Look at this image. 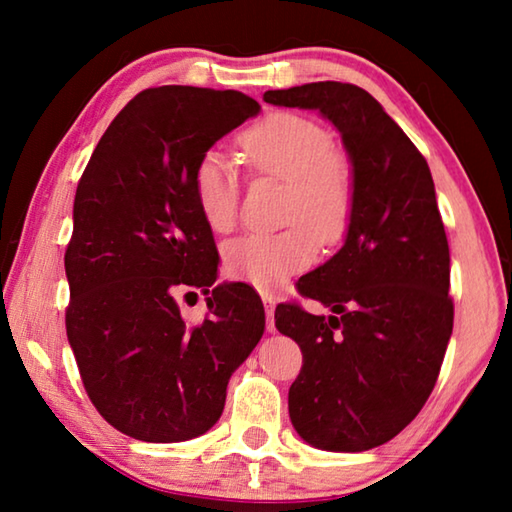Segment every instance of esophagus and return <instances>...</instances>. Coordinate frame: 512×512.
Listing matches in <instances>:
<instances>
[{"instance_id":"1","label":"esophagus","mask_w":512,"mask_h":512,"mask_svg":"<svg viewBox=\"0 0 512 512\" xmlns=\"http://www.w3.org/2000/svg\"><path fill=\"white\" fill-rule=\"evenodd\" d=\"M264 309H266V329L275 334V298L264 296Z\"/></svg>"}]
</instances>
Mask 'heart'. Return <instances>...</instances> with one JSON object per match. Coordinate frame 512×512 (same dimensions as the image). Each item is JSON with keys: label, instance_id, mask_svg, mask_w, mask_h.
I'll return each instance as SVG.
<instances>
[{"label": "heart", "instance_id": "obj_1", "mask_svg": "<svg viewBox=\"0 0 512 512\" xmlns=\"http://www.w3.org/2000/svg\"><path fill=\"white\" fill-rule=\"evenodd\" d=\"M248 164L257 173L287 180L284 221L291 228L273 235L255 232L223 250L228 275L273 293L305 271L318 253V239L334 244L352 214V169L318 121L296 112H271L241 135ZM192 194L207 228L228 232L237 221L239 180L228 155L205 151L192 171Z\"/></svg>", "mask_w": 512, "mask_h": 512}]
</instances>
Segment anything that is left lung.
I'll return each instance as SVG.
<instances>
[{"mask_svg": "<svg viewBox=\"0 0 512 512\" xmlns=\"http://www.w3.org/2000/svg\"><path fill=\"white\" fill-rule=\"evenodd\" d=\"M273 106L318 110L352 164V214L339 253L298 291L332 309H275L302 350L289 388L298 436L327 452H366L395 438L436 386L454 327L449 246L427 160L375 97L350 83L268 90Z\"/></svg>", "mask_w": 512, "mask_h": 512, "instance_id": "1", "label": "left lung"}]
</instances>
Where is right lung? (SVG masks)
I'll return each mask as SVG.
<instances>
[{
  "label": "right lung",
  "mask_w": 512,
  "mask_h": 512,
  "mask_svg": "<svg viewBox=\"0 0 512 512\" xmlns=\"http://www.w3.org/2000/svg\"><path fill=\"white\" fill-rule=\"evenodd\" d=\"M235 90L162 85L112 119L74 198L67 339L97 411L144 443H183L221 418L228 381L264 334L248 287L216 282L214 237L192 194L198 158L255 117ZM201 288L187 326L175 298Z\"/></svg>",
  "instance_id": "1"
}]
</instances>
